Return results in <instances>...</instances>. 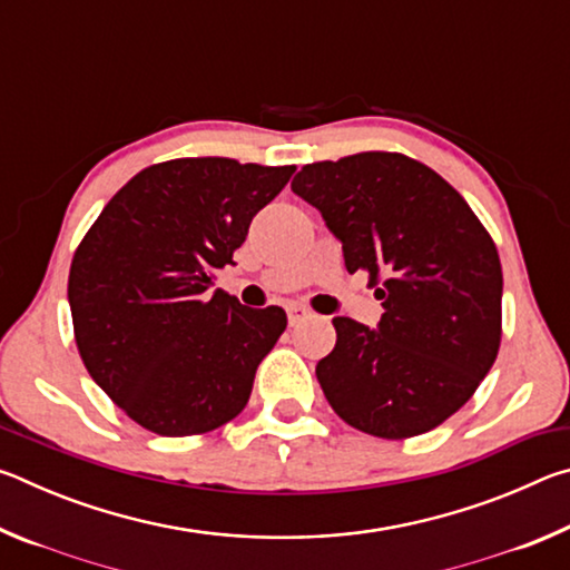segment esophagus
<instances>
[{
  "label": "esophagus",
  "mask_w": 570,
  "mask_h": 570,
  "mask_svg": "<svg viewBox=\"0 0 570 570\" xmlns=\"http://www.w3.org/2000/svg\"><path fill=\"white\" fill-rule=\"evenodd\" d=\"M286 316H288V324L296 326V324H302L304 320H308V316H312V312H308V308L302 306V304H288L286 306Z\"/></svg>",
  "instance_id": "34e87169"
}]
</instances>
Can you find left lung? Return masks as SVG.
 <instances>
[{
  "label": "left lung",
  "instance_id": "8db88e82",
  "mask_svg": "<svg viewBox=\"0 0 570 570\" xmlns=\"http://www.w3.org/2000/svg\"><path fill=\"white\" fill-rule=\"evenodd\" d=\"M292 190L342 240L346 272L380 284L384 308L377 330L334 316L336 344L316 364L324 397L374 438L438 428L498 356L503 272L493 238L445 178L400 153L312 163Z\"/></svg>",
  "mask_w": 570,
  "mask_h": 570
}]
</instances>
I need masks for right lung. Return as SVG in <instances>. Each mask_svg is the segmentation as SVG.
I'll use <instances>...</instances> for the list:
<instances>
[{
    "instance_id": "add662e5",
    "label": "right lung",
    "mask_w": 570,
    "mask_h": 570,
    "mask_svg": "<svg viewBox=\"0 0 570 570\" xmlns=\"http://www.w3.org/2000/svg\"><path fill=\"white\" fill-rule=\"evenodd\" d=\"M294 170L230 158L158 163L115 193L77 246L67 282L77 350L140 428L200 435L246 407L286 312L210 286Z\"/></svg>"
}]
</instances>
